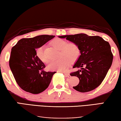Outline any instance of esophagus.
<instances>
[{
    "label": "esophagus",
    "mask_w": 121,
    "mask_h": 121,
    "mask_svg": "<svg viewBox=\"0 0 121 121\" xmlns=\"http://www.w3.org/2000/svg\"><path fill=\"white\" fill-rule=\"evenodd\" d=\"M65 76L66 77H70V73H68V72H64Z\"/></svg>",
    "instance_id": "obj_1"
}]
</instances>
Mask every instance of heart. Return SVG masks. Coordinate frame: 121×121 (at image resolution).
<instances>
[{
    "label": "heart",
    "instance_id": "1",
    "mask_svg": "<svg viewBox=\"0 0 121 121\" xmlns=\"http://www.w3.org/2000/svg\"><path fill=\"white\" fill-rule=\"evenodd\" d=\"M52 45L60 50V58L50 62L48 68L51 71H65L71 63H74L78 60L81 56V50L77 44L74 43H68L66 40L61 39H55L51 42ZM36 55L38 59L44 63H48V60L44 55L42 47H39L36 50Z\"/></svg>",
    "mask_w": 121,
    "mask_h": 121
}]
</instances>
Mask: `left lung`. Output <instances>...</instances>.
Returning <instances> with one entry per match:
<instances>
[{"label": "left lung", "mask_w": 121, "mask_h": 121, "mask_svg": "<svg viewBox=\"0 0 121 121\" xmlns=\"http://www.w3.org/2000/svg\"><path fill=\"white\" fill-rule=\"evenodd\" d=\"M59 37L77 44L81 50V56L73 66L81 69L70 73V76H76L79 79V84L73 88L86 92L97 88L112 63L113 55L109 43L99 36H90L85 33Z\"/></svg>", "instance_id": "1"}]
</instances>
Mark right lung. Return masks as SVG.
Listing matches in <instances>:
<instances>
[{"instance_id": "right-lung-1", "label": "right lung", "mask_w": 121, "mask_h": 121, "mask_svg": "<svg viewBox=\"0 0 121 121\" xmlns=\"http://www.w3.org/2000/svg\"><path fill=\"white\" fill-rule=\"evenodd\" d=\"M40 35L23 38L11 49L9 65L17 83L23 90L33 94L44 91L56 72H46L43 62L38 59L36 49L54 38Z\"/></svg>"}]
</instances>
